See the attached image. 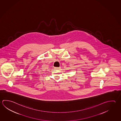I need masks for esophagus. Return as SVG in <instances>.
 <instances>
[{
  "mask_svg": "<svg viewBox=\"0 0 121 121\" xmlns=\"http://www.w3.org/2000/svg\"><path fill=\"white\" fill-rule=\"evenodd\" d=\"M60 68H61L60 67H55V70H59V69H60Z\"/></svg>",
  "mask_w": 121,
  "mask_h": 121,
  "instance_id": "34e87169",
  "label": "esophagus"
}]
</instances>
